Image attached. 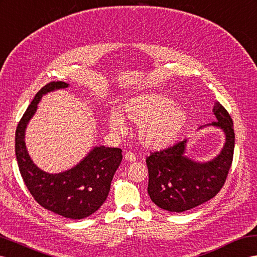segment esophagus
Returning <instances> with one entry per match:
<instances>
[{
    "label": "esophagus",
    "mask_w": 257,
    "mask_h": 257,
    "mask_svg": "<svg viewBox=\"0 0 257 257\" xmlns=\"http://www.w3.org/2000/svg\"><path fill=\"white\" fill-rule=\"evenodd\" d=\"M124 160H126L127 162H135L137 160V156L133 152H127L126 154H124Z\"/></svg>",
    "instance_id": "obj_1"
}]
</instances>
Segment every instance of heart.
<instances>
[{
	"label": "heart",
	"instance_id": "obj_1",
	"mask_svg": "<svg viewBox=\"0 0 257 257\" xmlns=\"http://www.w3.org/2000/svg\"><path fill=\"white\" fill-rule=\"evenodd\" d=\"M124 113L139 126V139L151 149H162L179 137L188 121L187 110L162 93H144L134 96L124 104ZM108 122L114 131L124 129L121 115L111 111Z\"/></svg>",
	"mask_w": 257,
	"mask_h": 257
}]
</instances>
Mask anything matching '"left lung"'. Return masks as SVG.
I'll use <instances>...</instances> for the list:
<instances>
[{
	"mask_svg": "<svg viewBox=\"0 0 257 257\" xmlns=\"http://www.w3.org/2000/svg\"><path fill=\"white\" fill-rule=\"evenodd\" d=\"M213 110L217 121L206 126L218 127L226 135L225 146L214 160L196 163L188 159L187 139L147 157L148 193L162 209L182 213L213 199L225 185L233 159V122L221 104L216 103Z\"/></svg>",
	"mask_w": 257,
	"mask_h": 257,
	"instance_id": "obj_1",
	"label": "left lung"
}]
</instances>
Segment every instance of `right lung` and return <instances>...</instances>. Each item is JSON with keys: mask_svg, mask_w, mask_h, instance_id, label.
Masks as SVG:
<instances>
[{"mask_svg": "<svg viewBox=\"0 0 257 257\" xmlns=\"http://www.w3.org/2000/svg\"><path fill=\"white\" fill-rule=\"evenodd\" d=\"M67 87L66 82L52 81L36 94L18 122L15 153L25 185L41 206L66 218L82 219L95 213L106 200L110 182L120 165L122 151L95 147L74 168L60 174H48L31 161L25 143L26 127L42 95Z\"/></svg>", "mask_w": 257, "mask_h": 257, "instance_id": "obj_1", "label": "right lung"}]
</instances>
